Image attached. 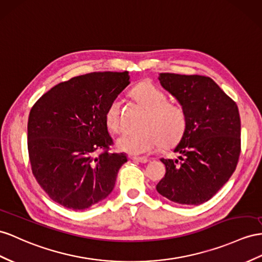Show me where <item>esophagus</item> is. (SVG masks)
<instances>
[{
  "label": "esophagus",
  "instance_id": "1",
  "mask_svg": "<svg viewBox=\"0 0 262 262\" xmlns=\"http://www.w3.org/2000/svg\"><path fill=\"white\" fill-rule=\"evenodd\" d=\"M130 159L133 160V162L142 163V164H146V163L149 162V159L146 158V157H135V156H133V157H130Z\"/></svg>",
  "mask_w": 262,
  "mask_h": 262
}]
</instances>
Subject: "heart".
<instances>
[{
  "label": "heart",
  "mask_w": 262,
  "mask_h": 262,
  "mask_svg": "<svg viewBox=\"0 0 262 262\" xmlns=\"http://www.w3.org/2000/svg\"><path fill=\"white\" fill-rule=\"evenodd\" d=\"M137 104L147 111L143 130L124 133L116 139L119 150L132 155H144L160 145L170 147L183 138L187 115L182 106L168 102L166 93L150 83L137 85L130 93ZM106 126L113 132L120 127V99H113L105 113Z\"/></svg>",
  "instance_id": "b5f03b06"
}]
</instances>
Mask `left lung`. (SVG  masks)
Returning <instances> with one entry per match:
<instances>
[{"instance_id": "1", "label": "left lung", "mask_w": 262, "mask_h": 262, "mask_svg": "<svg viewBox=\"0 0 262 262\" xmlns=\"http://www.w3.org/2000/svg\"><path fill=\"white\" fill-rule=\"evenodd\" d=\"M158 79L187 115L183 138L173 149L180 159H165L160 195L180 205H200L216 195L236 169L240 155V116L237 104L201 75L160 73Z\"/></svg>"}]
</instances>
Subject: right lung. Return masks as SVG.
Wrapping results in <instances>:
<instances>
[{
	"instance_id": "add662e5",
	"label": "right lung",
	"mask_w": 262,
	"mask_h": 262,
	"mask_svg": "<svg viewBox=\"0 0 262 262\" xmlns=\"http://www.w3.org/2000/svg\"><path fill=\"white\" fill-rule=\"evenodd\" d=\"M129 83L128 72L89 73L57 84L32 107L28 123L32 171L55 203L85 210L114 189L127 156L110 151L113 139L105 113Z\"/></svg>"
}]
</instances>
